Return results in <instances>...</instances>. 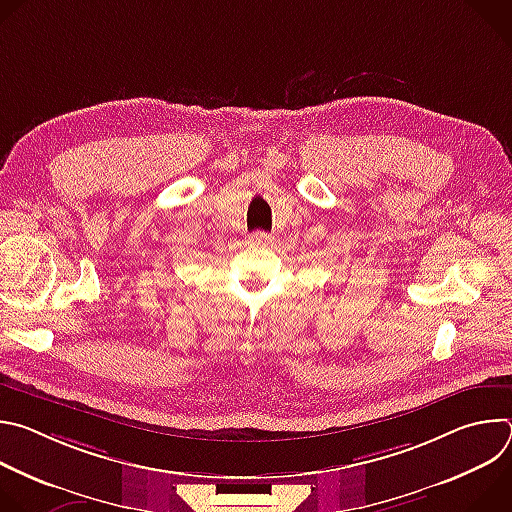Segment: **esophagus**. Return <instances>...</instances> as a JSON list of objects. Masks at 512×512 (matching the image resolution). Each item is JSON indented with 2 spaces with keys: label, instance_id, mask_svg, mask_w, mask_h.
I'll use <instances>...</instances> for the list:
<instances>
[{
  "label": "esophagus",
  "instance_id": "esophagus-1",
  "mask_svg": "<svg viewBox=\"0 0 512 512\" xmlns=\"http://www.w3.org/2000/svg\"><path fill=\"white\" fill-rule=\"evenodd\" d=\"M249 243L259 245V247H267V245L271 243V235H267V233H263V231H257V233H253V235L249 237Z\"/></svg>",
  "mask_w": 512,
  "mask_h": 512
}]
</instances>
